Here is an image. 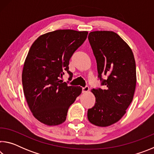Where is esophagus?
Listing matches in <instances>:
<instances>
[{"mask_svg":"<svg viewBox=\"0 0 154 154\" xmlns=\"http://www.w3.org/2000/svg\"><path fill=\"white\" fill-rule=\"evenodd\" d=\"M89 90V87L88 86H85L84 88H82V93H86L87 92H88Z\"/></svg>","mask_w":154,"mask_h":154,"instance_id":"obj_1","label":"esophagus"}]
</instances>
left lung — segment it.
I'll return each instance as SVG.
<instances>
[{"label":"left lung","mask_w":154,"mask_h":154,"mask_svg":"<svg viewBox=\"0 0 154 154\" xmlns=\"http://www.w3.org/2000/svg\"><path fill=\"white\" fill-rule=\"evenodd\" d=\"M97 63L98 78L105 89L94 88V106L88 110V118L97 126L118 122L133 99L137 83L136 64L132 49L118 34L94 31L88 35ZM107 76L106 80L102 75Z\"/></svg>","instance_id":"left-lung-1"}]
</instances>
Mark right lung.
Returning <instances> with one entry per match:
<instances>
[{
	"label": "right lung",
	"mask_w": 154,
	"mask_h": 154,
	"mask_svg": "<svg viewBox=\"0 0 154 154\" xmlns=\"http://www.w3.org/2000/svg\"><path fill=\"white\" fill-rule=\"evenodd\" d=\"M87 31L58 30L40 36L30 47L22 71V85L34 117L48 126L66 120L68 109L82 93L60 78L66 72L71 80L69 60L87 38Z\"/></svg>",
	"instance_id": "right-lung-1"
}]
</instances>
